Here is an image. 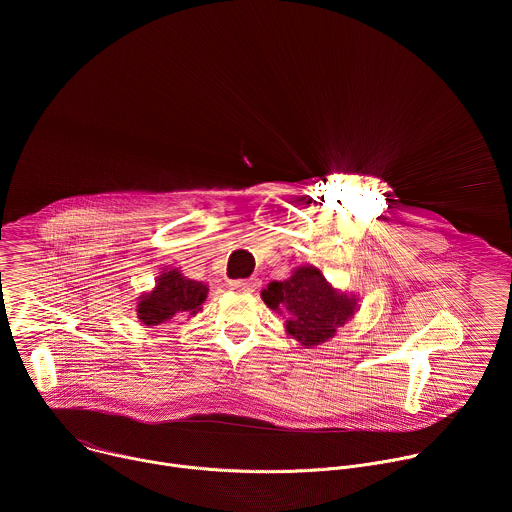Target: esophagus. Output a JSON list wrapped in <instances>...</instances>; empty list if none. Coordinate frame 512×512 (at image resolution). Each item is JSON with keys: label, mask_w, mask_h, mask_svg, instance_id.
<instances>
[{"label": "esophagus", "mask_w": 512, "mask_h": 512, "mask_svg": "<svg viewBox=\"0 0 512 512\" xmlns=\"http://www.w3.org/2000/svg\"><path fill=\"white\" fill-rule=\"evenodd\" d=\"M231 289H237V291H255L259 289V279H237V281H231L229 283Z\"/></svg>", "instance_id": "34e87169"}]
</instances>
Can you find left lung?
Returning <instances> with one entry per match:
<instances>
[{"label": "left lung", "instance_id": "8db88e82", "mask_svg": "<svg viewBox=\"0 0 512 512\" xmlns=\"http://www.w3.org/2000/svg\"><path fill=\"white\" fill-rule=\"evenodd\" d=\"M261 298L267 308L287 316V334L306 348L330 340L358 310L356 298L334 289L314 265H300L289 279L271 281Z\"/></svg>", "mask_w": 512, "mask_h": 512}]
</instances>
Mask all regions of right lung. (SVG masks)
<instances>
[{"instance_id":"add662e5","label":"right lung","mask_w":512,"mask_h":512,"mask_svg":"<svg viewBox=\"0 0 512 512\" xmlns=\"http://www.w3.org/2000/svg\"><path fill=\"white\" fill-rule=\"evenodd\" d=\"M150 294L137 304V318L145 326L168 324L180 316H196L206 300L208 287L202 281L184 277L178 269L164 271Z\"/></svg>"}]
</instances>
